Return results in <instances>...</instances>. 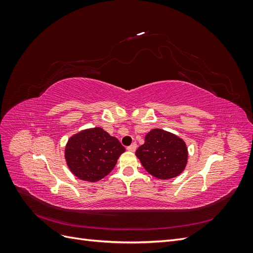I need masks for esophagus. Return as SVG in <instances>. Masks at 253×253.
I'll use <instances>...</instances> for the list:
<instances>
[{"mask_svg":"<svg viewBox=\"0 0 253 253\" xmlns=\"http://www.w3.org/2000/svg\"><path fill=\"white\" fill-rule=\"evenodd\" d=\"M136 149H137V144H136V142L132 143L131 145H128V147H127V150H128L129 152H135V151H136Z\"/></svg>","mask_w":253,"mask_h":253,"instance_id":"34e87169","label":"esophagus"}]
</instances>
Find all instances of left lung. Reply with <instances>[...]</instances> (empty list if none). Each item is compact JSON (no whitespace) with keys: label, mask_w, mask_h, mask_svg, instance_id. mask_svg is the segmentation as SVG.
<instances>
[{"label":"left lung","mask_w":253,"mask_h":253,"mask_svg":"<svg viewBox=\"0 0 253 253\" xmlns=\"http://www.w3.org/2000/svg\"><path fill=\"white\" fill-rule=\"evenodd\" d=\"M136 156L151 175L159 179L176 177L185 170L188 159L186 143L179 137L155 128L147 134Z\"/></svg>","instance_id":"left-lung-1"}]
</instances>
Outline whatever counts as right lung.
<instances>
[{
  "label": "right lung",
  "mask_w": 253,
  "mask_h": 253,
  "mask_svg": "<svg viewBox=\"0 0 253 253\" xmlns=\"http://www.w3.org/2000/svg\"><path fill=\"white\" fill-rule=\"evenodd\" d=\"M126 151L116 137L101 127L86 129L73 136L65 149V159L73 174L87 181H97L108 175Z\"/></svg>",
  "instance_id": "add662e5"
}]
</instances>
